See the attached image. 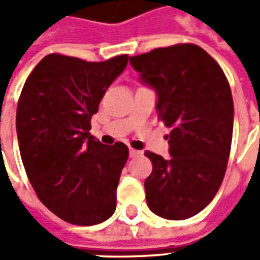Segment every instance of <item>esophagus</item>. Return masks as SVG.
Here are the masks:
<instances>
[{
    "mask_svg": "<svg viewBox=\"0 0 260 260\" xmlns=\"http://www.w3.org/2000/svg\"><path fill=\"white\" fill-rule=\"evenodd\" d=\"M129 156L131 157H138V156H141V152L135 150V149H129Z\"/></svg>",
    "mask_w": 260,
    "mask_h": 260,
    "instance_id": "34e87169",
    "label": "esophagus"
}]
</instances>
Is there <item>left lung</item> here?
<instances>
[{
  "mask_svg": "<svg viewBox=\"0 0 260 260\" xmlns=\"http://www.w3.org/2000/svg\"><path fill=\"white\" fill-rule=\"evenodd\" d=\"M141 82L156 91L167 128L170 158L146 152L147 206L169 220H185L212 202L229 163L234 103L220 65L195 44H175L129 57Z\"/></svg>",
  "mask_w": 260,
  "mask_h": 260,
  "instance_id": "left-lung-1",
  "label": "left lung"
}]
</instances>
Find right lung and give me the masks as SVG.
<instances>
[{
	"mask_svg": "<svg viewBox=\"0 0 260 260\" xmlns=\"http://www.w3.org/2000/svg\"><path fill=\"white\" fill-rule=\"evenodd\" d=\"M126 64L128 55L87 62L48 54L20 93L16 134L27 178L43 205L71 224L94 225L115 212L129 152L122 142L100 143L90 119Z\"/></svg>",
	"mask_w": 260,
	"mask_h": 260,
	"instance_id": "add662e5",
	"label": "right lung"
}]
</instances>
